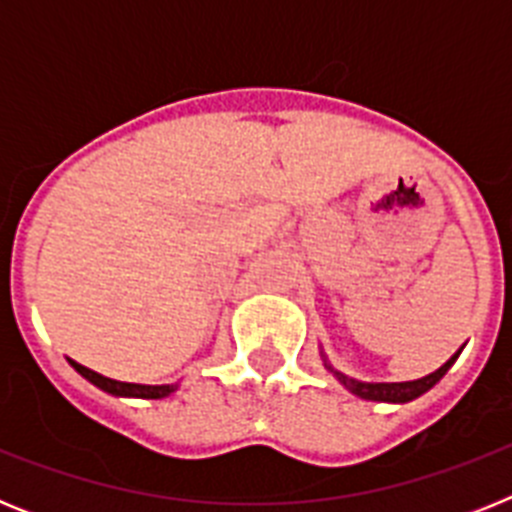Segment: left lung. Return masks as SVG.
<instances>
[{"instance_id": "8db88e82", "label": "left lung", "mask_w": 512, "mask_h": 512, "mask_svg": "<svg viewBox=\"0 0 512 512\" xmlns=\"http://www.w3.org/2000/svg\"><path fill=\"white\" fill-rule=\"evenodd\" d=\"M456 356H459V351H456L454 356H451L446 364L441 366V369H436L433 374H428V377L423 379H413V382H382V384H364V382H356V379H348L346 374L341 372H333L338 377V382L346 384V390L354 392L356 397H361V400H377V402H408V400H415L418 395H423L425 390H431L433 384L438 382V379L443 377V374L449 372V366L454 364Z\"/></svg>"}]
</instances>
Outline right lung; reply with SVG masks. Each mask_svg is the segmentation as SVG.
I'll use <instances>...</instances> for the list:
<instances>
[{
	"instance_id": "obj_1",
	"label": "right lung",
	"mask_w": 512,
	"mask_h": 512,
	"mask_svg": "<svg viewBox=\"0 0 512 512\" xmlns=\"http://www.w3.org/2000/svg\"><path fill=\"white\" fill-rule=\"evenodd\" d=\"M71 366H74L76 372L81 374L84 379H89L92 384H97L99 390L110 392V395H125V397H143V400H161V397H166L169 392H174V384H130V382H115V379H107L102 377V374L92 372V369H87V366L76 364V361H71Z\"/></svg>"
}]
</instances>
